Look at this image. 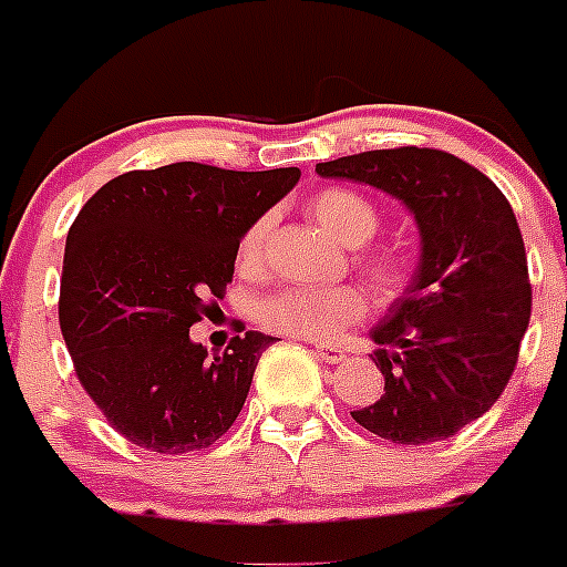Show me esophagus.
Segmentation results:
<instances>
[{
	"label": "esophagus",
	"mask_w": 567,
	"mask_h": 567,
	"mask_svg": "<svg viewBox=\"0 0 567 567\" xmlns=\"http://www.w3.org/2000/svg\"><path fill=\"white\" fill-rule=\"evenodd\" d=\"M316 357L320 359V362L337 364L346 359V351H340V348H331V346H316Z\"/></svg>",
	"instance_id": "obj_1"
}]
</instances>
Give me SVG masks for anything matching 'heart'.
I'll use <instances>...</instances> for the list:
<instances>
[{
	"label": "heart",
	"instance_id": "obj_1",
	"mask_svg": "<svg viewBox=\"0 0 567 567\" xmlns=\"http://www.w3.org/2000/svg\"><path fill=\"white\" fill-rule=\"evenodd\" d=\"M310 214L346 247H362L379 233L381 210L364 194L346 186L320 188L310 197ZM268 216L251 221L238 241V268L257 271L266 257ZM359 266L381 293H398L411 274V260L398 247L359 249ZM368 316V296L357 285H331V288H310L293 285L266 296L257 307V320L266 329L305 340H334L346 326Z\"/></svg>",
	"mask_w": 567,
	"mask_h": 567
}]
</instances>
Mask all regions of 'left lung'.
I'll use <instances>...</instances> for the list:
<instances>
[{
    "label": "left lung",
    "instance_id": "8db88e82",
    "mask_svg": "<svg viewBox=\"0 0 567 567\" xmlns=\"http://www.w3.org/2000/svg\"><path fill=\"white\" fill-rule=\"evenodd\" d=\"M316 169L403 199L422 236L414 279L370 331L384 394L351 416L394 444L455 436L505 392L529 326L527 251L511 203L477 167L433 147L368 151Z\"/></svg>",
    "mask_w": 567,
    "mask_h": 567
}]
</instances>
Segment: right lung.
<instances>
[{
	"label": "right lung",
	"instance_id": "obj_1",
	"mask_svg": "<svg viewBox=\"0 0 567 567\" xmlns=\"http://www.w3.org/2000/svg\"><path fill=\"white\" fill-rule=\"evenodd\" d=\"M299 175L177 162L112 177L79 210L62 260L60 329L79 384L131 444L194 453L241 414L257 359L277 337L247 331L208 357L188 329L233 282L247 227Z\"/></svg>",
	"mask_w": 567,
	"mask_h": 567
}]
</instances>
